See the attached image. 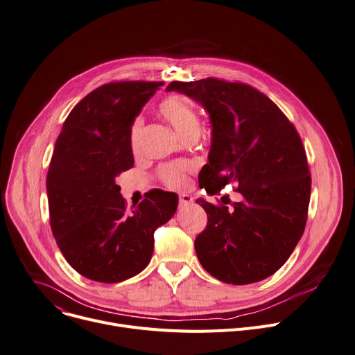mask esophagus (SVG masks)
Masks as SVG:
<instances>
[{"mask_svg": "<svg viewBox=\"0 0 355 355\" xmlns=\"http://www.w3.org/2000/svg\"><path fill=\"white\" fill-rule=\"evenodd\" d=\"M192 197L189 196V194H181L180 196V200H178V202H180V207L182 208V207H187V205H189V204H192Z\"/></svg>", "mask_w": 355, "mask_h": 355, "instance_id": "esophagus-1", "label": "esophagus"}]
</instances>
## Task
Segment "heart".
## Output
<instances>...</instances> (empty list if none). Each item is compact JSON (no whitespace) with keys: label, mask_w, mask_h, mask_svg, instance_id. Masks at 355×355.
I'll use <instances>...</instances> for the list:
<instances>
[{"label":"heart","mask_w":355,"mask_h":355,"mask_svg":"<svg viewBox=\"0 0 355 355\" xmlns=\"http://www.w3.org/2000/svg\"><path fill=\"white\" fill-rule=\"evenodd\" d=\"M159 114L163 116L182 139L191 133L200 132V117L197 110L192 107L185 99L180 96H170V98L161 102ZM143 132V119L136 117L132 123L130 133H128V140H130L132 148L136 151L140 146ZM189 167L187 164H168L164 166L159 171L161 178L170 188H182L187 181V171Z\"/></svg>","instance_id":"obj_1"}]
</instances>
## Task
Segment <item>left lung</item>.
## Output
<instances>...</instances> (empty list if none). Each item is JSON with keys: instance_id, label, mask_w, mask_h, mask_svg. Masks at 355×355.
Wrapping results in <instances>:
<instances>
[{"instance_id": "1", "label": "left lung", "mask_w": 355, "mask_h": 355, "mask_svg": "<svg viewBox=\"0 0 355 355\" xmlns=\"http://www.w3.org/2000/svg\"><path fill=\"white\" fill-rule=\"evenodd\" d=\"M167 92L200 103L212 127L200 184L211 194L234 184V208L202 198L208 223L196 239L202 268L230 284H249L277 272L300 241L311 178L295 125L259 90L214 78L171 82Z\"/></svg>"}]
</instances>
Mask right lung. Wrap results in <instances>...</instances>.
<instances>
[{
    "mask_svg": "<svg viewBox=\"0 0 355 355\" xmlns=\"http://www.w3.org/2000/svg\"><path fill=\"white\" fill-rule=\"evenodd\" d=\"M163 82H114L72 109L56 140L46 177L51 228L82 276L119 283L150 263L154 231L177 211L174 192L153 189L125 209L116 177L135 164L128 133Z\"/></svg>",
    "mask_w": 355,
    "mask_h": 355,
    "instance_id": "1",
    "label": "right lung"
}]
</instances>
